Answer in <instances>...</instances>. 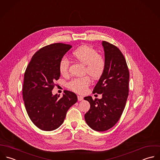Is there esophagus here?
<instances>
[{"instance_id": "esophagus-1", "label": "esophagus", "mask_w": 160, "mask_h": 160, "mask_svg": "<svg viewBox=\"0 0 160 160\" xmlns=\"http://www.w3.org/2000/svg\"><path fill=\"white\" fill-rule=\"evenodd\" d=\"M78 99L79 101H82V100H83V97H82V96H78Z\"/></svg>"}]
</instances>
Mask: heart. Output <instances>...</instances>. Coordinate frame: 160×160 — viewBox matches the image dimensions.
Masks as SVG:
<instances>
[{
	"label": "heart",
	"mask_w": 160,
	"mask_h": 160,
	"mask_svg": "<svg viewBox=\"0 0 160 160\" xmlns=\"http://www.w3.org/2000/svg\"><path fill=\"white\" fill-rule=\"evenodd\" d=\"M72 56L78 61L85 65V72L88 73L94 78H100L106 69V60L104 58L98 54L94 48L82 45L72 52ZM69 61L66 57L61 58L59 62V71L62 75H66L69 71ZM91 80L89 76L74 78L68 83V88L79 94L86 92L88 87L91 84Z\"/></svg>",
	"instance_id": "obj_1"
}]
</instances>
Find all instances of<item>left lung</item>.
I'll return each instance as SVG.
<instances>
[{
	"instance_id": "obj_1",
	"label": "left lung",
	"mask_w": 160,
	"mask_h": 160,
	"mask_svg": "<svg viewBox=\"0 0 160 160\" xmlns=\"http://www.w3.org/2000/svg\"><path fill=\"white\" fill-rule=\"evenodd\" d=\"M106 69L95 86L93 93L102 94V99H93L91 96L84 99L90 103L85 114L87 124L98 132L113 127L120 119L128 96L129 71L126 60L115 45L102 42Z\"/></svg>"
}]
</instances>
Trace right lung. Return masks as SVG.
Segmentation results:
<instances>
[{
    "mask_svg": "<svg viewBox=\"0 0 160 160\" xmlns=\"http://www.w3.org/2000/svg\"><path fill=\"white\" fill-rule=\"evenodd\" d=\"M72 46L53 43L37 51L24 74L23 98L32 122L40 129L52 131L63 123L68 109L74 104L76 94L65 91L61 98L52 94L54 82L59 79V60Z\"/></svg>",
    "mask_w": 160,
    "mask_h": 160,
    "instance_id": "right-lung-1",
    "label": "right lung"
}]
</instances>
